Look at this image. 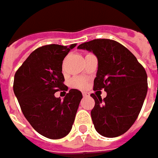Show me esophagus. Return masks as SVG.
Listing matches in <instances>:
<instances>
[{"instance_id": "34e87169", "label": "esophagus", "mask_w": 158, "mask_h": 158, "mask_svg": "<svg viewBox=\"0 0 158 158\" xmlns=\"http://www.w3.org/2000/svg\"><path fill=\"white\" fill-rule=\"evenodd\" d=\"M82 94H83V96H88L89 95V93L82 92Z\"/></svg>"}]
</instances>
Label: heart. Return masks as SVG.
I'll list each match as a JSON object with an SVG mask.
<instances>
[{
  "label": "heart",
  "instance_id": "b5f03b06",
  "mask_svg": "<svg viewBox=\"0 0 158 158\" xmlns=\"http://www.w3.org/2000/svg\"><path fill=\"white\" fill-rule=\"evenodd\" d=\"M87 80L83 77H75L71 80V86L76 88H84L86 85Z\"/></svg>",
  "mask_w": 158,
  "mask_h": 158
}]
</instances>
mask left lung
I'll list each match as a JSON object with an SVG mask.
<instances>
[{
  "instance_id": "1",
  "label": "left lung",
  "mask_w": 158,
  "mask_h": 158,
  "mask_svg": "<svg viewBox=\"0 0 158 158\" xmlns=\"http://www.w3.org/2000/svg\"><path fill=\"white\" fill-rule=\"evenodd\" d=\"M78 48L92 51L96 56L98 70L94 90L107 92L103 99L91 94L95 102L91 110L95 130L108 138L124 134L138 118L147 94L145 69L132 52L112 40H93Z\"/></svg>"
}]
</instances>
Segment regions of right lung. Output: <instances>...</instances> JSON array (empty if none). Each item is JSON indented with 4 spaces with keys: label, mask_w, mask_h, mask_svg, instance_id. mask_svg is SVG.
I'll return each instance as SVG.
<instances>
[{
    "label": "right lung",
    "mask_w": 158,
    "mask_h": 158,
    "mask_svg": "<svg viewBox=\"0 0 158 158\" xmlns=\"http://www.w3.org/2000/svg\"><path fill=\"white\" fill-rule=\"evenodd\" d=\"M76 44L42 46L31 55L18 68L13 84L24 118L39 134L56 140L66 136L72 130L82 94L71 89L64 100L55 93L67 91L62 73L63 61Z\"/></svg>",
    "instance_id": "add662e5"
}]
</instances>
